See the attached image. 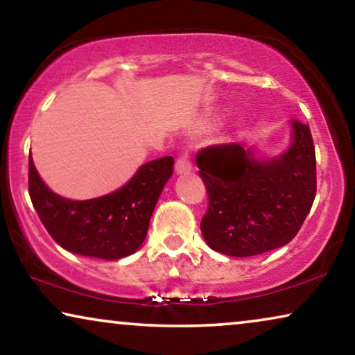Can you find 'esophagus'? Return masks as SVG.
Listing matches in <instances>:
<instances>
[{
	"label": "esophagus",
	"instance_id": "34e87169",
	"mask_svg": "<svg viewBox=\"0 0 355 355\" xmlns=\"http://www.w3.org/2000/svg\"><path fill=\"white\" fill-rule=\"evenodd\" d=\"M191 168H193L191 161H189V157L187 156V154L180 157L175 164V172L178 173V175H187V173L191 172Z\"/></svg>",
	"mask_w": 355,
	"mask_h": 355
}]
</instances>
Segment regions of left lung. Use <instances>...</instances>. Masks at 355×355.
<instances>
[{
  "label": "left lung",
  "instance_id": "left-lung-1",
  "mask_svg": "<svg viewBox=\"0 0 355 355\" xmlns=\"http://www.w3.org/2000/svg\"><path fill=\"white\" fill-rule=\"evenodd\" d=\"M196 164L209 194L202 236L225 256H259L288 244L315 199V148L307 123L289 121V144L278 156L225 144L202 149Z\"/></svg>",
  "mask_w": 355,
  "mask_h": 355
}]
</instances>
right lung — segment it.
<instances>
[{"label":"right lung","mask_w":355,"mask_h":355,"mask_svg":"<svg viewBox=\"0 0 355 355\" xmlns=\"http://www.w3.org/2000/svg\"><path fill=\"white\" fill-rule=\"evenodd\" d=\"M172 156L149 161L116 191L93 199H67L54 193L28 157V193L40 220L69 252L119 261L137 252L164 187L173 173Z\"/></svg>","instance_id":"right-lung-1"}]
</instances>
